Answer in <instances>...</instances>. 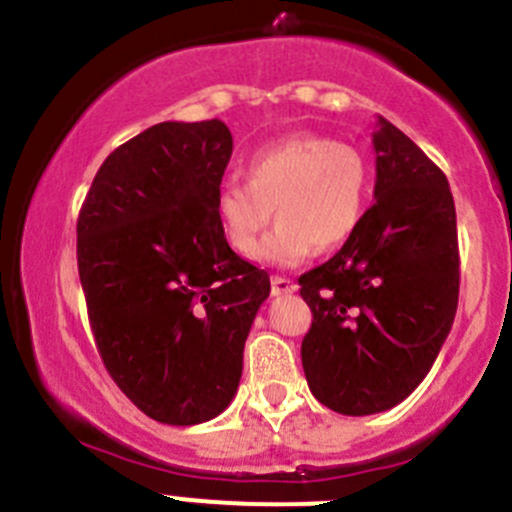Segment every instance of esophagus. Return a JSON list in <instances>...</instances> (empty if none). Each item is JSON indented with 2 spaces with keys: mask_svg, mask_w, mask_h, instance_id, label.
<instances>
[{
  "mask_svg": "<svg viewBox=\"0 0 512 512\" xmlns=\"http://www.w3.org/2000/svg\"><path fill=\"white\" fill-rule=\"evenodd\" d=\"M296 291V283L286 276H273L271 278V293L273 296H286V293Z\"/></svg>",
  "mask_w": 512,
  "mask_h": 512,
  "instance_id": "esophagus-1",
  "label": "esophagus"
}]
</instances>
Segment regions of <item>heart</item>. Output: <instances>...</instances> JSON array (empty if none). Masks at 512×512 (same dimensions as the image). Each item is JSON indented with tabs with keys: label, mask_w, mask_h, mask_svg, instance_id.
<instances>
[{
	"label": "heart",
	"mask_w": 512,
	"mask_h": 512,
	"mask_svg": "<svg viewBox=\"0 0 512 512\" xmlns=\"http://www.w3.org/2000/svg\"><path fill=\"white\" fill-rule=\"evenodd\" d=\"M368 184V164L358 149L328 136H288L251 156L246 181H226L216 191V219L236 254L254 256L273 208L279 226L256 258L296 266L316 246L336 249L356 234Z\"/></svg>",
	"instance_id": "1"
}]
</instances>
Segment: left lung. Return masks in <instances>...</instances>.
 <instances>
[{
  "instance_id": "1",
  "label": "left lung",
  "mask_w": 512,
  "mask_h": 512,
  "mask_svg": "<svg viewBox=\"0 0 512 512\" xmlns=\"http://www.w3.org/2000/svg\"><path fill=\"white\" fill-rule=\"evenodd\" d=\"M376 204L336 256L298 278L313 321L301 363L313 396L371 416L411 396L458 308L455 204L443 171L378 116Z\"/></svg>"
}]
</instances>
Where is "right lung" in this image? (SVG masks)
Returning a JSON list of instances; mask_svg holds the SVG:
<instances>
[{"mask_svg":"<svg viewBox=\"0 0 512 512\" xmlns=\"http://www.w3.org/2000/svg\"><path fill=\"white\" fill-rule=\"evenodd\" d=\"M234 139L224 121H161L111 151L77 221V263L106 371L169 426L219 416L271 281L216 219Z\"/></svg>","mask_w":512,"mask_h":512,"instance_id":"right-lung-1","label":"right lung"}]
</instances>
